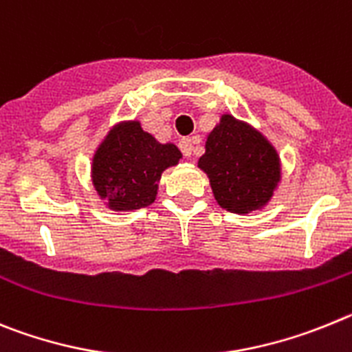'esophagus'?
Segmentation results:
<instances>
[{
	"label": "esophagus",
	"mask_w": 352,
	"mask_h": 352,
	"mask_svg": "<svg viewBox=\"0 0 352 352\" xmlns=\"http://www.w3.org/2000/svg\"><path fill=\"white\" fill-rule=\"evenodd\" d=\"M179 147H180V151H182V154L186 157H191L192 153H195V147H192V140L189 137L182 138V140L179 142Z\"/></svg>",
	"instance_id": "obj_1"
}]
</instances>
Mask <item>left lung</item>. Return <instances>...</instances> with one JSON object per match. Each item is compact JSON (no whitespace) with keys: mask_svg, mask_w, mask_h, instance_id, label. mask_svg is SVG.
Instances as JSON below:
<instances>
[{"mask_svg":"<svg viewBox=\"0 0 352 352\" xmlns=\"http://www.w3.org/2000/svg\"><path fill=\"white\" fill-rule=\"evenodd\" d=\"M198 166L210 179L217 204L236 214L261 208L280 179L275 148L231 116L221 117L208 135Z\"/></svg>","mask_w":352,"mask_h":352,"instance_id":"8db88e82","label":"left lung"}]
</instances>
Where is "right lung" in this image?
Segmentation results:
<instances>
[{
    "label": "right lung",
    "instance_id": "1",
    "mask_svg": "<svg viewBox=\"0 0 352 352\" xmlns=\"http://www.w3.org/2000/svg\"><path fill=\"white\" fill-rule=\"evenodd\" d=\"M182 157L173 144H160L140 128L124 122L109 133L94 154L93 184L113 210H135L156 199L157 182Z\"/></svg>",
    "mask_w": 352,
    "mask_h": 352
}]
</instances>
